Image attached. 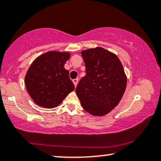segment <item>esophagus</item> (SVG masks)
Instances as JSON below:
<instances>
[{
    "instance_id": "obj_1",
    "label": "esophagus",
    "mask_w": 161,
    "mask_h": 161,
    "mask_svg": "<svg viewBox=\"0 0 161 161\" xmlns=\"http://www.w3.org/2000/svg\"><path fill=\"white\" fill-rule=\"evenodd\" d=\"M78 78H75V79H74L73 80H72V82H73V83H74V85H75V86H77V85H78Z\"/></svg>"
}]
</instances>
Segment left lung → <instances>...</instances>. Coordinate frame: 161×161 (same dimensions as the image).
I'll use <instances>...</instances> for the list:
<instances>
[{"mask_svg":"<svg viewBox=\"0 0 161 161\" xmlns=\"http://www.w3.org/2000/svg\"><path fill=\"white\" fill-rule=\"evenodd\" d=\"M86 75L79 81L76 94L85 111L93 116L108 114L120 102L127 76L116 54L100 47L83 50Z\"/></svg>","mask_w":161,"mask_h":161,"instance_id":"left-lung-1","label":"left lung"}]
</instances>
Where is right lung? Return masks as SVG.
Segmentation results:
<instances>
[{
  "mask_svg": "<svg viewBox=\"0 0 161 161\" xmlns=\"http://www.w3.org/2000/svg\"><path fill=\"white\" fill-rule=\"evenodd\" d=\"M68 52L48 51L33 61L25 77L27 92L36 105L53 108L75 89L64 64Z\"/></svg>",
  "mask_w": 161,
  "mask_h": 161,
  "instance_id": "add662e5",
  "label": "right lung"
}]
</instances>
